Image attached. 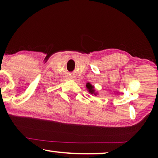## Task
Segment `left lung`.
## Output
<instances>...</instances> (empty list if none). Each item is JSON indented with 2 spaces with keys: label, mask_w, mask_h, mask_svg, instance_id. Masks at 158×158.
I'll use <instances>...</instances> for the list:
<instances>
[{
  "label": "left lung",
  "mask_w": 158,
  "mask_h": 158,
  "mask_svg": "<svg viewBox=\"0 0 158 158\" xmlns=\"http://www.w3.org/2000/svg\"><path fill=\"white\" fill-rule=\"evenodd\" d=\"M86 87H87V89H88V91H89L90 94H94V95H96V93H95V90H94V86L90 85V83H87V85H86Z\"/></svg>",
  "instance_id": "left-lung-1"
}]
</instances>
